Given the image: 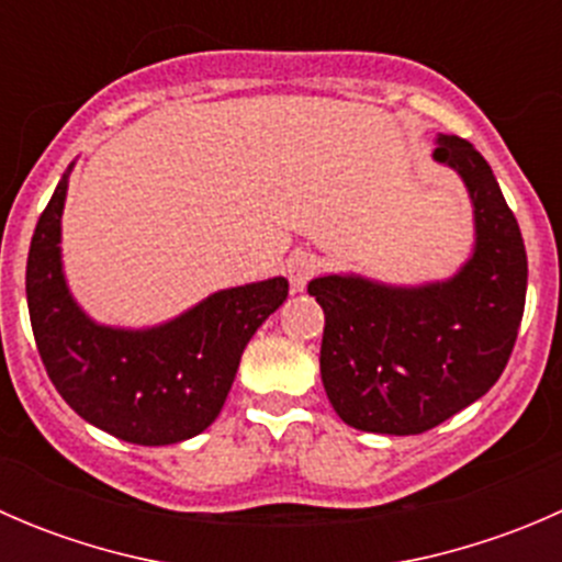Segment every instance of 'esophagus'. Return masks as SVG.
<instances>
[{"label": "esophagus", "instance_id": "34e87169", "mask_svg": "<svg viewBox=\"0 0 562 562\" xmlns=\"http://www.w3.org/2000/svg\"><path fill=\"white\" fill-rule=\"evenodd\" d=\"M317 266H321V260H317V255L310 252V249H296V252H291V258L285 260V271L288 280H291L293 293H302L304 288H307V282L317 274Z\"/></svg>", "mask_w": 562, "mask_h": 562}]
</instances>
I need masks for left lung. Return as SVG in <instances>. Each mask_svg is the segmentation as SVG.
I'll return each mask as SVG.
<instances>
[{
	"label": "left lung",
	"instance_id": "left-lung-1",
	"mask_svg": "<svg viewBox=\"0 0 562 562\" xmlns=\"http://www.w3.org/2000/svg\"><path fill=\"white\" fill-rule=\"evenodd\" d=\"M435 160L473 203L475 245L449 280L389 285L323 274L310 296L323 307L321 378L348 427L418 435L495 386L525 313L527 255L490 162L457 135H438Z\"/></svg>",
	"mask_w": 562,
	"mask_h": 562
}]
</instances>
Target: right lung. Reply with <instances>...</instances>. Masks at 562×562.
Returning a JSON list of instances; mask_svg holds the SVG:
<instances>
[{"label":"right lung","instance_id":"1","mask_svg":"<svg viewBox=\"0 0 562 562\" xmlns=\"http://www.w3.org/2000/svg\"><path fill=\"white\" fill-rule=\"evenodd\" d=\"M72 166L40 214L26 260V304L45 372L83 422L113 438L138 446L195 438L223 411L241 353L288 299V280L225 288L157 326L98 323L72 299L61 266Z\"/></svg>","mask_w":562,"mask_h":562}]
</instances>
